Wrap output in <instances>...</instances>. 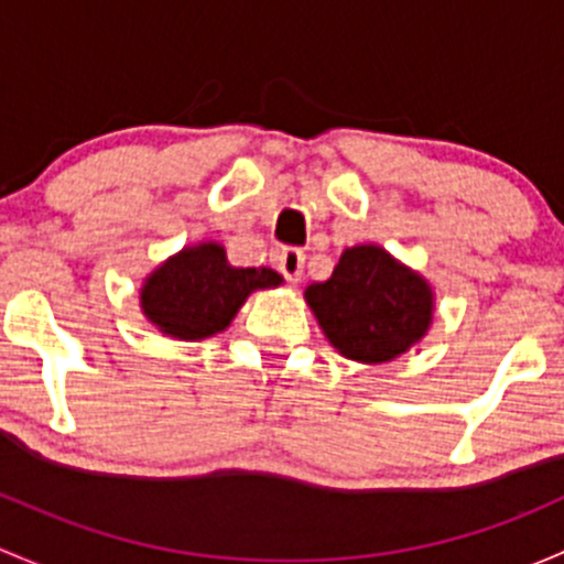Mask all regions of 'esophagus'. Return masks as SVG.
Listing matches in <instances>:
<instances>
[{
  "mask_svg": "<svg viewBox=\"0 0 564 564\" xmlns=\"http://www.w3.org/2000/svg\"><path fill=\"white\" fill-rule=\"evenodd\" d=\"M280 271L284 280L301 282V276H304V252L299 247H284L280 252Z\"/></svg>",
  "mask_w": 564,
  "mask_h": 564,
  "instance_id": "1",
  "label": "esophagus"
}]
</instances>
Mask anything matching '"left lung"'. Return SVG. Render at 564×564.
Segmentation results:
<instances>
[{
  "label": "left lung",
  "instance_id": "1",
  "mask_svg": "<svg viewBox=\"0 0 564 564\" xmlns=\"http://www.w3.org/2000/svg\"><path fill=\"white\" fill-rule=\"evenodd\" d=\"M304 301L330 347L358 364L404 356L434 321L432 284L380 243L347 247L334 274L304 290Z\"/></svg>",
  "mask_w": 564,
  "mask_h": 564
}]
</instances>
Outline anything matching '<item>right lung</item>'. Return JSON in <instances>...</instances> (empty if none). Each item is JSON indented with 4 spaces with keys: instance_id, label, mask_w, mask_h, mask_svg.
<instances>
[{
    "instance_id": "obj_1",
    "label": "right lung",
    "mask_w": 564,
    "mask_h": 564,
    "mask_svg": "<svg viewBox=\"0 0 564 564\" xmlns=\"http://www.w3.org/2000/svg\"><path fill=\"white\" fill-rule=\"evenodd\" d=\"M274 269L230 265L219 241L187 243L141 284V312L160 334L200 341L223 334L254 290L280 288Z\"/></svg>"
}]
</instances>
